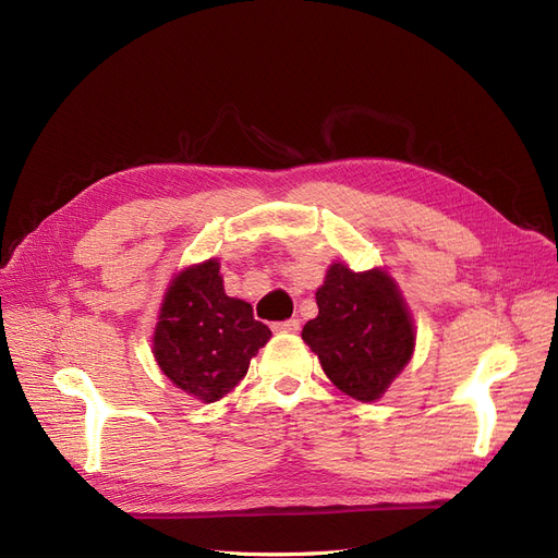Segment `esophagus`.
Listing matches in <instances>:
<instances>
[{"label":"esophagus","mask_w":558,"mask_h":558,"mask_svg":"<svg viewBox=\"0 0 558 558\" xmlns=\"http://www.w3.org/2000/svg\"><path fill=\"white\" fill-rule=\"evenodd\" d=\"M275 332H300V320L298 318L281 320V324H275Z\"/></svg>","instance_id":"esophagus-1"}]
</instances>
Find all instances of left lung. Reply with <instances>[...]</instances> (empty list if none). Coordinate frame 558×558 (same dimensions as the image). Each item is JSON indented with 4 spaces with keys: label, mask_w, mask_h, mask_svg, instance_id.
Masks as SVG:
<instances>
[{
    "label": "left lung",
    "mask_w": 558,
    "mask_h": 558,
    "mask_svg": "<svg viewBox=\"0 0 558 558\" xmlns=\"http://www.w3.org/2000/svg\"><path fill=\"white\" fill-rule=\"evenodd\" d=\"M318 316L302 328L328 379L361 402L379 400L412 361L416 330L396 279L381 267L332 263L316 291Z\"/></svg>",
    "instance_id": "8db88e82"
}]
</instances>
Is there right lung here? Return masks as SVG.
Instances as JSON below:
<instances>
[{"label":"right lung","instance_id":"right-lung-1","mask_svg":"<svg viewBox=\"0 0 558 558\" xmlns=\"http://www.w3.org/2000/svg\"><path fill=\"white\" fill-rule=\"evenodd\" d=\"M218 269L221 263L209 258L177 272L154 330V356L162 375L202 402L228 396L272 337L253 318L248 302L226 295Z\"/></svg>","mask_w":558,"mask_h":558}]
</instances>
